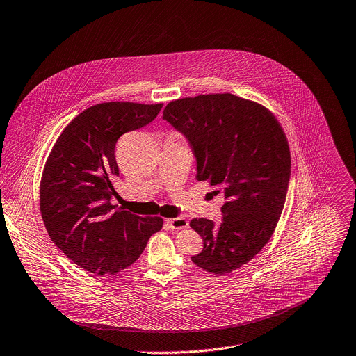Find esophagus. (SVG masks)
Returning <instances> with one entry per match:
<instances>
[{"label":"esophagus","instance_id":"esophagus-1","mask_svg":"<svg viewBox=\"0 0 356 356\" xmlns=\"http://www.w3.org/2000/svg\"><path fill=\"white\" fill-rule=\"evenodd\" d=\"M167 225L172 229H184V228H188L189 222L185 217H175V218H167L165 220Z\"/></svg>","mask_w":356,"mask_h":356}]
</instances>
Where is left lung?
Returning a JSON list of instances; mask_svg holds the SVG:
<instances>
[{"label": "left lung", "mask_w": 356, "mask_h": 356, "mask_svg": "<svg viewBox=\"0 0 356 356\" xmlns=\"http://www.w3.org/2000/svg\"><path fill=\"white\" fill-rule=\"evenodd\" d=\"M163 118L192 146L196 179L225 199L221 222L191 221L203 239L192 261L209 273H231L252 260L277 227L291 175L286 136L270 110L231 93L174 100Z\"/></svg>", "instance_id": "obj_1"}]
</instances>
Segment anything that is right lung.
I'll return each mask as SVG.
<instances>
[{"label":"right lung","instance_id":"add662e5","mask_svg":"<svg viewBox=\"0 0 356 356\" xmlns=\"http://www.w3.org/2000/svg\"><path fill=\"white\" fill-rule=\"evenodd\" d=\"M163 104L92 106L63 131L40 181V211L51 241L81 268L117 274L138 260L161 217H139L111 203L117 140L150 124Z\"/></svg>","mask_w":356,"mask_h":356}]
</instances>
